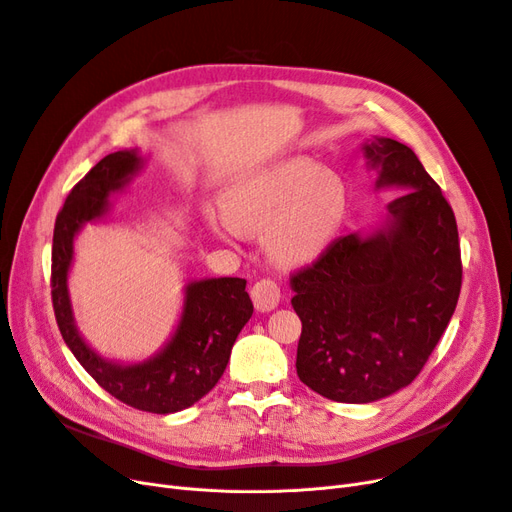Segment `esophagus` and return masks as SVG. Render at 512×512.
Instances as JSON below:
<instances>
[{"label":"esophagus","instance_id":"esophagus-1","mask_svg":"<svg viewBox=\"0 0 512 512\" xmlns=\"http://www.w3.org/2000/svg\"><path fill=\"white\" fill-rule=\"evenodd\" d=\"M252 300H254V306L258 311L262 313H269L273 311L275 306L279 304L281 300V290L279 285L273 281V279H260L252 285Z\"/></svg>","mask_w":512,"mask_h":512}]
</instances>
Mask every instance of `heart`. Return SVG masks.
<instances>
[{"label":"heart","mask_w":512,"mask_h":512,"mask_svg":"<svg viewBox=\"0 0 512 512\" xmlns=\"http://www.w3.org/2000/svg\"><path fill=\"white\" fill-rule=\"evenodd\" d=\"M229 227L264 233V250L277 267L292 269L319 258L349 214V189L340 174L309 159H288L235 178L220 199ZM212 229L222 233L220 224Z\"/></svg>","instance_id":"b5f03b06"}]
</instances>
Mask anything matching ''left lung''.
I'll list each match as a JSON object with an SVG mask.
<instances>
[{"instance_id":"1","label":"left lung","mask_w":512,"mask_h":512,"mask_svg":"<svg viewBox=\"0 0 512 512\" xmlns=\"http://www.w3.org/2000/svg\"><path fill=\"white\" fill-rule=\"evenodd\" d=\"M365 155L378 187L410 189L388 206V229L338 237L292 273L298 378L340 403H370L414 382L462 288L454 210L416 153L378 138Z\"/></svg>"}]
</instances>
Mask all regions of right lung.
I'll return each mask as SVG.
<instances>
[{
	"label": "right lung",
	"instance_id": "add662e5",
	"mask_svg": "<svg viewBox=\"0 0 512 512\" xmlns=\"http://www.w3.org/2000/svg\"><path fill=\"white\" fill-rule=\"evenodd\" d=\"M138 166L136 151L111 153L71 189L54 224L52 306L71 353L109 395L140 412L174 414L191 407L216 386L241 327L254 313V304L245 292V279L220 277L191 283L178 330L166 349L136 365L105 361L81 340L67 292L73 239L84 222L105 214L109 193L124 187Z\"/></svg>",
	"mask_w": 512,
	"mask_h": 512
}]
</instances>
